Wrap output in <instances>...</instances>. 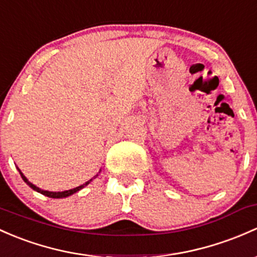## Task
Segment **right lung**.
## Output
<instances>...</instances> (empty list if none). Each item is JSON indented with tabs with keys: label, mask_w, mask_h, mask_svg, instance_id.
I'll return each instance as SVG.
<instances>
[{
	"label": "right lung",
	"mask_w": 257,
	"mask_h": 257,
	"mask_svg": "<svg viewBox=\"0 0 257 257\" xmlns=\"http://www.w3.org/2000/svg\"><path fill=\"white\" fill-rule=\"evenodd\" d=\"M18 171H20L21 176H22V178H23V181H24V182H26L27 185L29 186V187H31V188H33V190H34V191H37V192H39V193L44 194V196H47V197H50V198H65V197H69V196H71V194H74L75 192H77V191L82 190V188L85 187V186H87L88 183H90L91 181H92V178H91V180H90V181H87V182H86V183H83V185H81V186H79V187H76V188H72V190L63 191V192H50V191H44V190H42V188L37 187L36 185H33V183H32V182H29V181L27 180V177L24 176L23 174H22L20 169H18Z\"/></svg>",
	"instance_id": "obj_1"
}]
</instances>
